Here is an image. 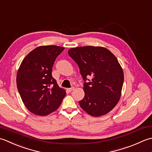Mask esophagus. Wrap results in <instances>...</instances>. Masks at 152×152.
Here are the masks:
<instances>
[{
    "mask_svg": "<svg viewBox=\"0 0 152 152\" xmlns=\"http://www.w3.org/2000/svg\"><path fill=\"white\" fill-rule=\"evenodd\" d=\"M73 90H74V87L69 88H67V92H72V91H73Z\"/></svg>",
    "mask_w": 152,
    "mask_h": 152,
    "instance_id": "34e87169",
    "label": "esophagus"
}]
</instances>
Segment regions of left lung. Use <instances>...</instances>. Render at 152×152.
<instances>
[{"label":"left lung","instance_id":"1","mask_svg":"<svg viewBox=\"0 0 152 152\" xmlns=\"http://www.w3.org/2000/svg\"><path fill=\"white\" fill-rule=\"evenodd\" d=\"M68 54L78 65L85 81L80 106L94 117L110 112L118 103L124 80L116 57L107 48L92 46L71 48Z\"/></svg>","mask_w":152,"mask_h":152}]
</instances>
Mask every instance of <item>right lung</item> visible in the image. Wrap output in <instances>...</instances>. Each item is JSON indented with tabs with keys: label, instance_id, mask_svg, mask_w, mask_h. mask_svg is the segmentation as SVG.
<instances>
[{
	"label": "right lung",
	"instance_id": "right-lung-1",
	"mask_svg": "<svg viewBox=\"0 0 152 152\" xmlns=\"http://www.w3.org/2000/svg\"><path fill=\"white\" fill-rule=\"evenodd\" d=\"M64 50L58 46H41L26 56L17 73V87L31 112L45 116L56 110L66 93L52 76L56 59Z\"/></svg>",
	"mask_w": 152,
	"mask_h": 152
}]
</instances>
